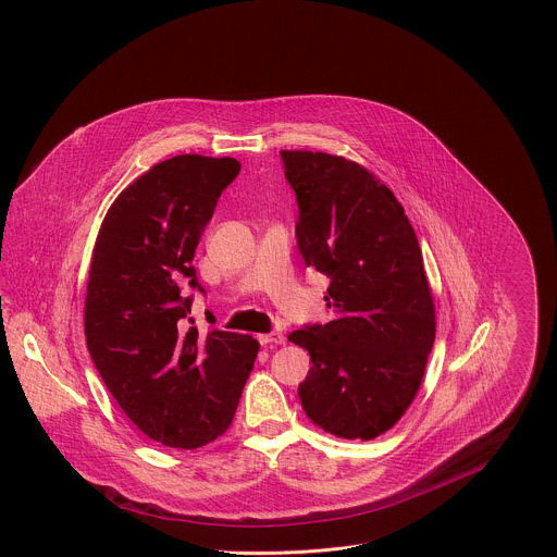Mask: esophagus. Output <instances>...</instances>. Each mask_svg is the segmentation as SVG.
I'll list each match as a JSON object with an SVG mask.
<instances>
[{
	"instance_id": "obj_1",
	"label": "esophagus",
	"mask_w": 557,
	"mask_h": 557,
	"mask_svg": "<svg viewBox=\"0 0 557 557\" xmlns=\"http://www.w3.org/2000/svg\"><path fill=\"white\" fill-rule=\"evenodd\" d=\"M258 342L262 346H269V344H284V334L282 332H271V334L258 335Z\"/></svg>"
}]
</instances>
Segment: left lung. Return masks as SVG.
<instances>
[{
	"label": "left lung",
	"mask_w": 557,
	"mask_h": 557,
	"mask_svg": "<svg viewBox=\"0 0 557 557\" xmlns=\"http://www.w3.org/2000/svg\"><path fill=\"white\" fill-rule=\"evenodd\" d=\"M297 196V247L330 277L327 325L288 335L310 352L301 407L327 433L374 440L392 429L424 376L435 306L413 225L394 194L342 157L282 150Z\"/></svg>",
	"instance_id": "8db88e82"
}]
</instances>
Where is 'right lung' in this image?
I'll use <instances>...</instances> for the list:
<instances>
[{
    "label": "right lung",
    "mask_w": 557,
    "mask_h": 557,
    "mask_svg": "<svg viewBox=\"0 0 557 557\" xmlns=\"http://www.w3.org/2000/svg\"><path fill=\"white\" fill-rule=\"evenodd\" d=\"M238 172L230 157L157 163L115 198L92 253L90 357L126 418L170 447H200L227 431L258 352L251 335L189 327L194 293L205 295L194 253Z\"/></svg>",
    "instance_id": "right-lung-1"
}]
</instances>
